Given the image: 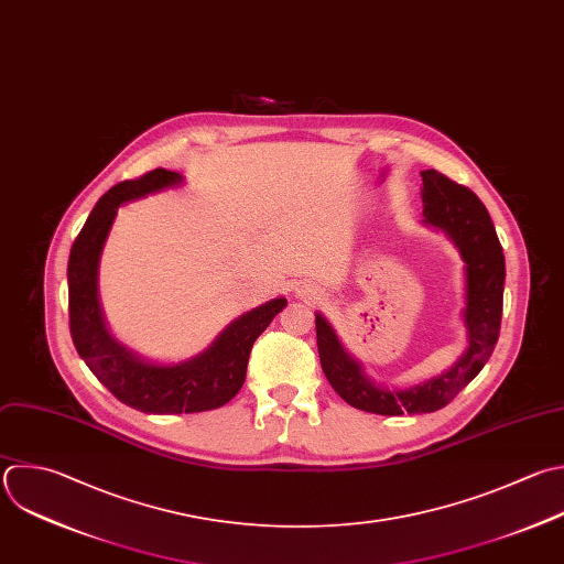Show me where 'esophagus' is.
<instances>
[{"mask_svg": "<svg viewBox=\"0 0 564 564\" xmlns=\"http://www.w3.org/2000/svg\"><path fill=\"white\" fill-rule=\"evenodd\" d=\"M297 295L306 297L308 302H317V300H322V291H319L317 286H311V284H304V286H300V289H297Z\"/></svg>", "mask_w": 564, "mask_h": 564, "instance_id": "esophagus-1", "label": "esophagus"}]
</instances>
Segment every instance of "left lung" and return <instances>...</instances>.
<instances>
[{
    "mask_svg": "<svg viewBox=\"0 0 564 564\" xmlns=\"http://www.w3.org/2000/svg\"><path fill=\"white\" fill-rule=\"evenodd\" d=\"M421 178L425 223L443 229L456 242L467 264L465 326L469 346L465 355L441 377L392 392L372 386L361 375V366L341 348L328 322L315 315L322 370L335 392L357 410L386 416L434 412L447 405L487 364L500 333L505 256L485 205L471 189L436 170L421 172Z\"/></svg>",
    "mask_w": 564,
    "mask_h": 564,
    "instance_id": "1",
    "label": "left lung"
}]
</instances>
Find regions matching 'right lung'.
Returning a JSON list of instances; mask_svg holds the SVG:
<instances>
[{"label": "right lung", "mask_w": 564, "mask_h": 564, "mask_svg": "<svg viewBox=\"0 0 564 564\" xmlns=\"http://www.w3.org/2000/svg\"><path fill=\"white\" fill-rule=\"evenodd\" d=\"M176 183L181 174L154 170L115 185L95 205L68 260V313L77 352L119 401L152 414L205 412L229 403L245 383L253 341L286 306V300L278 297L245 313L205 352L178 366L141 361L110 337L97 300V267L117 209Z\"/></svg>", "instance_id": "add662e5"}]
</instances>
